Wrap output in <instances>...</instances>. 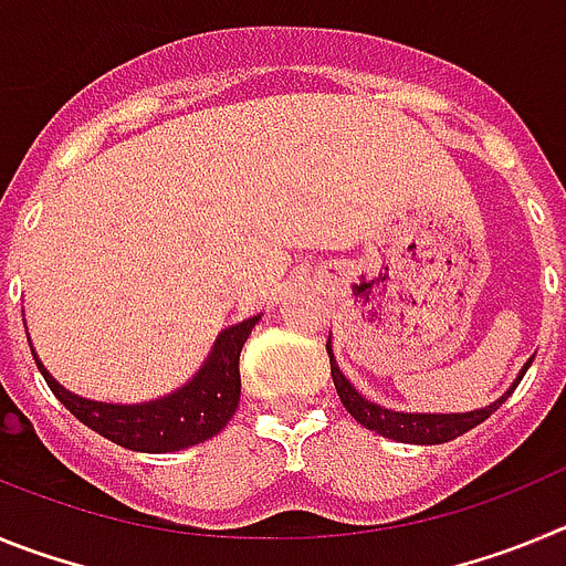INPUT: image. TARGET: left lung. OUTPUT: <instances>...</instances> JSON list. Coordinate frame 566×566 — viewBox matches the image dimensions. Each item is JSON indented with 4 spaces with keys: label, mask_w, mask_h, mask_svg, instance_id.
<instances>
[{
    "label": "left lung",
    "mask_w": 566,
    "mask_h": 566,
    "mask_svg": "<svg viewBox=\"0 0 566 566\" xmlns=\"http://www.w3.org/2000/svg\"><path fill=\"white\" fill-rule=\"evenodd\" d=\"M326 352H328V363H332L334 388H337L339 402L345 405V411L352 413L359 424H365L368 431H377L379 437L397 439V442H408V444L451 442V439L468 433L470 428L482 424L490 413L499 411V405H502L510 394L516 391V385L522 382L524 371H527L530 363H533V359H530V363L522 368V374H518L516 382H513V388H510L502 399L488 405V408H479V411H470V413H399V411H385V408H379V405L359 397V394L352 388V382L343 377L337 363H334L332 343H326Z\"/></svg>",
    "instance_id": "left-lung-1"
}]
</instances>
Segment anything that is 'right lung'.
Segmentation results:
<instances>
[{"mask_svg":"<svg viewBox=\"0 0 566 566\" xmlns=\"http://www.w3.org/2000/svg\"><path fill=\"white\" fill-rule=\"evenodd\" d=\"M258 319L260 314L221 332L212 354L192 382L184 385L178 394L144 405L90 402V399L64 391L62 385L50 377L48 368L39 363L36 354L33 359H36L44 382L50 385V391L56 394L59 402L78 422L129 451L169 453L207 442L214 433H221L229 419L234 417L240 402V348Z\"/></svg>","mask_w":566,"mask_h":566,"instance_id":"add662e5","label":"right lung"}]
</instances>
